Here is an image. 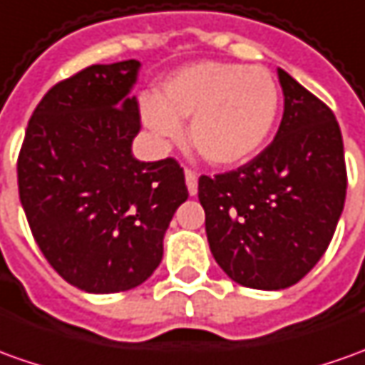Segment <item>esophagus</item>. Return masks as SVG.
Wrapping results in <instances>:
<instances>
[{
    "label": "esophagus",
    "mask_w": 365,
    "mask_h": 365,
    "mask_svg": "<svg viewBox=\"0 0 365 365\" xmlns=\"http://www.w3.org/2000/svg\"><path fill=\"white\" fill-rule=\"evenodd\" d=\"M185 185H187V192L190 195H195L197 193V175L190 170H185Z\"/></svg>",
    "instance_id": "esophagus-1"
}]
</instances>
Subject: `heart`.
I'll list each match as a JSON object with an SVG mask.
<instances>
[{"mask_svg": "<svg viewBox=\"0 0 365 365\" xmlns=\"http://www.w3.org/2000/svg\"><path fill=\"white\" fill-rule=\"evenodd\" d=\"M279 110V89L262 66L200 61L175 71L162 96L141 99V118L158 138L190 141L203 160L217 168L250 162L266 145Z\"/></svg>", "mask_w": 365, "mask_h": 365, "instance_id": "b5f03b06", "label": "heart"}]
</instances>
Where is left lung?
I'll return each instance as SVG.
<instances>
[{
	"label": "left lung",
	"mask_w": 365,
	"mask_h": 365,
	"mask_svg": "<svg viewBox=\"0 0 365 365\" xmlns=\"http://www.w3.org/2000/svg\"><path fill=\"white\" fill-rule=\"evenodd\" d=\"M284 115L250 163L202 175L197 195L217 266L235 284L286 289L328 250L346 202L344 141L326 103L277 68Z\"/></svg>",
	"instance_id": "1"
}]
</instances>
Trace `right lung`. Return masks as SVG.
<instances>
[{
	"instance_id": "obj_1",
	"label": "right lung",
	"mask_w": 365,
	"mask_h": 365,
	"mask_svg": "<svg viewBox=\"0 0 365 365\" xmlns=\"http://www.w3.org/2000/svg\"><path fill=\"white\" fill-rule=\"evenodd\" d=\"M138 59L91 66L47 91L17 160L19 200L49 266L88 294L143 284L160 266L163 235L187 200L172 158L131 153L140 108Z\"/></svg>"
}]
</instances>
